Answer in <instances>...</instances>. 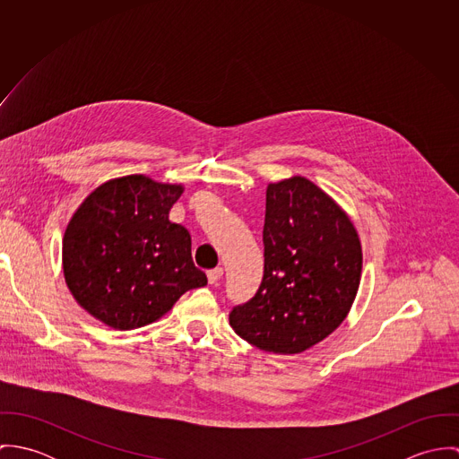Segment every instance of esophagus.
<instances>
[{
	"instance_id": "34e87169",
	"label": "esophagus",
	"mask_w": 459,
	"mask_h": 459,
	"mask_svg": "<svg viewBox=\"0 0 459 459\" xmlns=\"http://www.w3.org/2000/svg\"><path fill=\"white\" fill-rule=\"evenodd\" d=\"M222 273H224V270H222L221 266H217V268H212V270H208V272H206V275H208V282H210V284H217V282L221 281Z\"/></svg>"
}]
</instances>
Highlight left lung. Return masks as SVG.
Wrapping results in <instances>:
<instances>
[{
    "label": "left lung",
    "instance_id": "1",
    "mask_svg": "<svg viewBox=\"0 0 459 459\" xmlns=\"http://www.w3.org/2000/svg\"><path fill=\"white\" fill-rule=\"evenodd\" d=\"M263 279L230 313L253 346L300 353L342 324L359 290L362 249L346 213L313 182L293 177L266 187Z\"/></svg>",
    "mask_w": 459,
    "mask_h": 459
}]
</instances>
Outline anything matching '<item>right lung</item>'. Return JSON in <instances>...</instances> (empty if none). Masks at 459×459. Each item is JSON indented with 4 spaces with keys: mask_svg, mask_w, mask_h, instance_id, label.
I'll return each instance as SVG.
<instances>
[{
    "mask_svg": "<svg viewBox=\"0 0 459 459\" xmlns=\"http://www.w3.org/2000/svg\"><path fill=\"white\" fill-rule=\"evenodd\" d=\"M182 191L131 175L106 182L77 208L64 237V273L91 316L120 330L144 327L206 284L189 231L169 221Z\"/></svg>",
    "mask_w": 459,
    "mask_h": 459,
    "instance_id": "right-lung-1",
    "label": "right lung"
}]
</instances>
